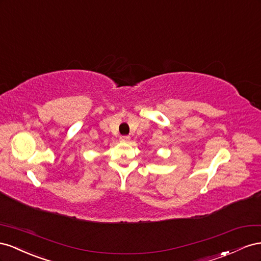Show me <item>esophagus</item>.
<instances>
[{
    "mask_svg": "<svg viewBox=\"0 0 261 261\" xmlns=\"http://www.w3.org/2000/svg\"><path fill=\"white\" fill-rule=\"evenodd\" d=\"M129 140H130V137H129V136H121V137H120V141H121V142H128Z\"/></svg>",
    "mask_w": 261,
    "mask_h": 261,
    "instance_id": "34e87169",
    "label": "esophagus"
}]
</instances>
